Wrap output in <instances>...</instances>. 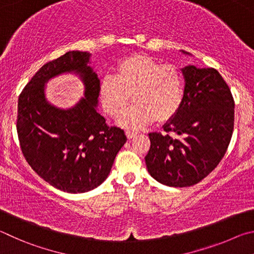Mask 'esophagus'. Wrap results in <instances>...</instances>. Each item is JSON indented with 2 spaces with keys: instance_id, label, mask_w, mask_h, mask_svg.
Here are the masks:
<instances>
[{
  "instance_id": "esophagus-1",
  "label": "esophagus",
  "mask_w": 254,
  "mask_h": 254,
  "mask_svg": "<svg viewBox=\"0 0 254 254\" xmlns=\"http://www.w3.org/2000/svg\"><path fill=\"white\" fill-rule=\"evenodd\" d=\"M137 135V131H131V130H126V136L128 138H134V137Z\"/></svg>"
}]
</instances>
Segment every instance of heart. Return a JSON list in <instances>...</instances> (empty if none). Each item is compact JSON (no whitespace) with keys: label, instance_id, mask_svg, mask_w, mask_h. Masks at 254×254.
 <instances>
[{"label":"heart","instance_id":"b5f03b06","mask_svg":"<svg viewBox=\"0 0 254 254\" xmlns=\"http://www.w3.org/2000/svg\"><path fill=\"white\" fill-rule=\"evenodd\" d=\"M100 102L107 115L117 118L134 98L135 105L118 123L141 128L156 118L167 120L180 110L185 96V78L176 65L162 64L147 56H129L106 74L100 83Z\"/></svg>","mask_w":254,"mask_h":254}]
</instances>
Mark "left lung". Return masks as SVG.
<instances>
[{
  "label": "left lung",
  "instance_id": "8db88e82",
  "mask_svg": "<svg viewBox=\"0 0 254 254\" xmlns=\"http://www.w3.org/2000/svg\"><path fill=\"white\" fill-rule=\"evenodd\" d=\"M182 71L183 104L164 125L165 132L148 135L150 148L145 157L152 177L173 188L205 179L223 158L234 127V100L219 71L195 65Z\"/></svg>",
  "mask_w": 254,
  "mask_h": 254
}]
</instances>
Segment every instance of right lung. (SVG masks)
<instances>
[{
  "label": "right lung",
  "instance_id": "1",
  "mask_svg": "<svg viewBox=\"0 0 254 254\" xmlns=\"http://www.w3.org/2000/svg\"><path fill=\"white\" fill-rule=\"evenodd\" d=\"M90 53L69 51L43 64L22 90L16 129L22 153L32 170L53 188L84 193L109 175L127 137L107 126L98 113L100 80L89 65ZM75 73L85 84V97L69 110L51 105L44 86L62 73Z\"/></svg>",
  "mask_w": 254,
  "mask_h": 254
}]
</instances>
